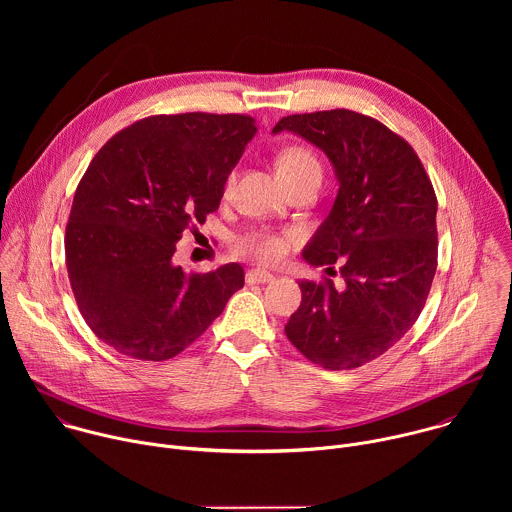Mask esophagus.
Listing matches in <instances>:
<instances>
[{
  "instance_id": "obj_1",
  "label": "esophagus",
  "mask_w": 512,
  "mask_h": 512,
  "mask_svg": "<svg viewBox=\"0 0 512 512\" xmlns=\"http://www.w3.org/2000/svg\"><path fill=\"white\" fill-rule=\"evenodd\" d=\"M245 279H247V283H267V281H273L275 277L267 271H261V269H249Z\"/></svg>"
}]
</instances>
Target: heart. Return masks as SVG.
Returning <instances> with one entry per match:
<instances>
[{"instance_id": "b5f03b06", "label": "heart", "mask_w": 512, "mask_h": 512, "mask_svg": "<svg viewBox=\"0 0 512 512\" xmlns=\"http://www.w3.org/2000/svg\"><path fill=\"white\" fill-rule=\"evenodd\" d=\"M275 170L283 184L306 178V176H314V174L322 176L320 160L316 158V154L310 148H306V145H300V143H289V145H285V148L279 150V154L275 158ZM233 180H235V176H229L227 190L231 188ZM289 243H291L289 235H279V233H271V231H251L247 235H241L233 243V249L237 255L255 259L265 265H273L287 255Z\"/></svg>"}]
</instances>
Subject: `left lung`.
<instances>
[{
	"label": "left lung",
	"instance_id": "1",
	"mask_svg": "<svg viewBox=\"0 0 512 512\" xmlns=\"http://www.w3.org/2000/svg\"><path fill=\"white\" fill-rule=\"evenodd\" d=\"M283 129L314 143L336 170L338 196L304 259L344 279L342 289L328 277L300 281L302 304L285 334L322 369H358L397 344L425 306L437 267V198L411 145L369 115H287L273 133Z\"/></svg>",
	"mask_w": 512,
	"mask_h": 512
}]
</instances>
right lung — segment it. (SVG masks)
<instances>
[{
	"label": "right lung",
	"mask_w": 512,
	"mask_h": 512,
	"mask_svg": "<svg viewBox=\"0 0 512 512\" xmlns=\"http://www.w3.org/2000/svg\"><path fill=\"white\" fill-rule=\"evenodd\" d=\"M243 113L152 115L115 133L72 200L64 255L72 294L99 340L162 362L188 348L245 283L239 263L186 275L172 263L184 231L221 204L253 139Z\"/></svg>",
	"instance_id": "right-lung-1"
}]
</instances>
